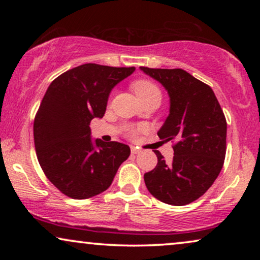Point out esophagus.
Masks as SVG:
<instances>
[{
  "label": "esophagus",
  "mask_w": 260,
  "mask_h": 260,
  "mask_svg": "<svg viewBox=\"0 0 260 260\" xmlns=\"http://www.w3.org/2000/svg\"><path fill=\"white\" fill-rule=\"evenodd\" d=\"M140 152H142V149L140 147H131V154H140Z\"/></svg>",
  "instance_id": "34e87169"
}]
</instances>
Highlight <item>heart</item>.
I'll return each instance as SVG.
<instances>
[{
	"label": "heart",
	"instance_id": "1",
	"mask_svg": "<svg viewBox=\"0 0 260 260\" xmlns=\"http://www.w3.org/2000/svg\"><path fill=\"white\" fill-rule=\"evenodd\" d=\"M131 87H133L134 92L136 93L140 101H143V99L150 97L152 94L159 93L158 87L156 86L152 81L147 80V79H140V80L134 81L133 85H131ZM143 130L144 127L141 125H129L125 127V135L129 138L135 140V138H137L138 135H140Z\"/></svg>",
	"mask_w": 260,
	"mask_h": 260
}]
</instances>
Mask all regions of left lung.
Instances as JSON below:
<instances>
[{
  "label": "left lung",
  "mask_w": 260,
  "mask_h": 260,
  "mask_svg": "<svg viewBox=\"0 0 260 260\" xmlns=\"http://www.w3.org/2000/svg\"><path fill=\"white\" fill-rule=\"evenodd\" d=\"M159 81L170 97L169 116L157 133L174 142L172 163L158 150L157 166L144 174L152 197L165 204L184 206L202 197L221 172L226 155L227 123L214 92L181 69L141 67Z\"/></svg>",
  "instance_id": "obj_1"
}]
</instances>
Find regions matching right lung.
I'll use <instances>...</instances> for the list:
<instances>
[{"mask_svg": "<svg viewBox=\"0 0 260 260\" xmlns=\"http://www.w3.org/2000/svg\"><path fill=\"white\" fill-rule=\"evenodd\" d=\"M135 67L84 63L49 85L34 119L38 161L47 179L66 197L81 200L111 186L129 145L91 140L90 123L102 118L113 86Z\"/></svg>", "mask_w": 260, "mask_h": 260, "instance_id": "right-lung-1", "label": "right lung"}]
</instances>
